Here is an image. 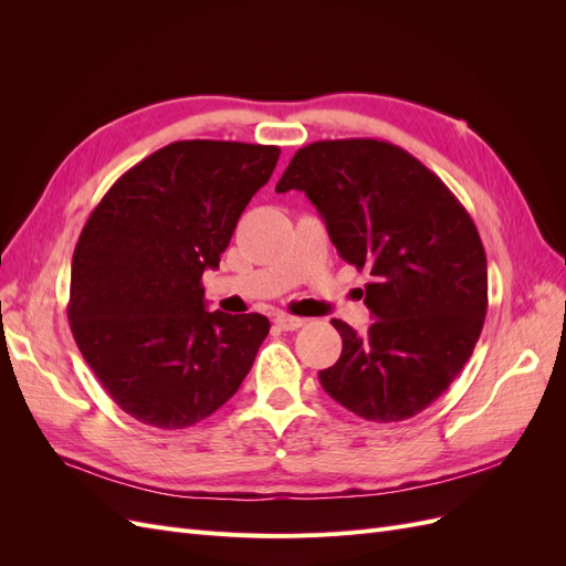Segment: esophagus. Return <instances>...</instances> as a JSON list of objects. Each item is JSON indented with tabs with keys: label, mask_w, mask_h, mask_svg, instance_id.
<instances>
[{
	"label": "esophagus",
	"mask_w": 566,
	"mask_h": 566,
	"mask_svg": "<svg viewBox=\"0 0 566 566\" xmlns=\"http://www.w3.org/2000/svg\"><path fill=\"white\" fill-rule=\"evenodd\" d=\"M273 323H276L281 331H297V328H302V325H304L306 321H304V318H300V316H290V314H279L276 318H273Z\"/></svg>",
	"instance_id": "obj_1"
}]
</instances>
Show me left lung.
Returning a JSON list of instances; mask_svg holds the SVG:
<instances>
[{"mask_svg": "<svg viewBox=\"0 0 566 566\" xmlns=\"http://www.w3.org/2000/svg\"><path fill=\"white\" fill-rule=\"evenodd\" d=\"M304 191L339 256L370 273L366 335L333 318L337 364L323 389L375 422L413 418L468 364L489 306L486 252L472 217L432 169L380 139L300 148L276 191Z\"/></svg>", "mask_w": 566, "mask_h": 566, "instance_id": "left-lung-1", "label": "left lung"}]
</instances>
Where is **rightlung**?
Listing matches in <instances>:
<instances>
[{"mask_svg":"<svg viewBox=\"0 0 566 566\" xmlns=\"http://www.w3.org/2000/svg\"><path fill=\"white\" fill-rule=\"evenodd\" d=\"M279 146L175 142L136 163L90 214L73 254L67 321L98 382L127 416L186 430L224 406L271 323L205 310L219 266Z\"/></svg>","mask_w":566,"mask_h":566,"instance_id":"obj_1","label":"right lung"}]
</instances>
